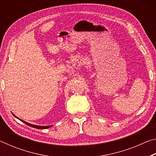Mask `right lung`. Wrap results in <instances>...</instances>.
Instances as JSON below:
<instances>
[{"label":"right lung","mask_w":156,"mask_h":156,"mask_svg":"<svg viewBox=\"0 0 156 156\" xmlns=\"http://www.w3.org/2000/svg\"><path fill=\"white\" fill-rule=\"evenodd\" d=\"M21 121H22L23 122H24V123H25L26 125H29V126H31V127H34V128H36V129H47V128H49L50 126H38V125H31V124H30V123H27V122H25V121H23V120H20Z\"/></svg>","instance_id":"1"}]
</instances>
